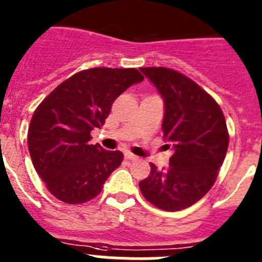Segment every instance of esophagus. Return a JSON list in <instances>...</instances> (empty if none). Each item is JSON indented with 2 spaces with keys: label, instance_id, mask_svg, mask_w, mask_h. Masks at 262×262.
I'll return each instance as SVG.
<instances>
[{
  "label": "esophagus",
  "instance_id": "esophagus-1",
  "mask_svg": "<svg viewBox=\"0 0 262 262\" xmlns=\"http://www.w3.org/2000/svg\"><path fill=\"white\" fill-rule=\"evenodd\" d=\"M124 158H126V160H129V161H135V160H138V156L133 155V153H129V152H126L124 153Z\"/></svg>",
  "mask_w": 262,
  "mask_h": 262
}]
</instances>
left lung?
I'll use <instances>...</instances> for the list:
<instances>
[{"mask_svg": "<svg viewBox=\"0 0 262 262\" xmlns=\"http://www.w3.org/2000/svg\"><path fill=\"white\" fill-rule=\"evenodd\" d=\"M140 70L164 98L162 131L174 153L165 169L150 164L139 187L158 209H186L208 193L224 164L229 148L225 115L214 98L183 74L166 67Z\"/></svg>", "mask_w": 262, "mask_h": 262, "instance_id": "obj_1", "label": "left lung"}]
</instances>
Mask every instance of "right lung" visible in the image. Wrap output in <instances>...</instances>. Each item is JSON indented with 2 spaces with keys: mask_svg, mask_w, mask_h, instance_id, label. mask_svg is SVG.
Masks as SVG:
<instances>
[{
  "mask_svg": "<svg viewBox=\"0 0 262 262\" xmlns=\"http://www.w3.org/2000/svg\"><path fill=\"white\" fill-rule=\"evenodd\" d=\"M143 79L136 69H88L66 79L36 107L28 150L54 198L76 205L102 191L123 155L91 144V131L101 128L115 98Z\"/></svg>",
  "mask_w": 262,
  "mask_h": 262,
  "instance_id": "add662e5",
  "label": "right lung"
}]
</instances>
